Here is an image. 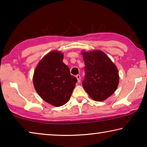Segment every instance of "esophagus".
<instances>
[{"label":"esophagus","mask_w":147,"mask_h":147,"mask_svg":"<svg viewBox=\"0 0 147 147\" xmlns=\"http://www.w3.org/2000/svg\"><path fill=\"white\" fill-rule=\"evenodd\" d=\"M77 80H78V83H80V75H79V74H78V75L76 76Z\"/></svg>","instance_id":"obj_1"}]
</instances>
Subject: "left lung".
<instances>
[{"mask_svg": "<svg viewBox=\"0 0 147 147\" xmlns=\"http://www.w3.org/2000/svg\"><path fill=\"white\" fill-rule=\"evenodd\" d=\"M85 78L82 86L89 96L96 101H103L117 88L119 76L117 67L101 51H83Z\"/></svg>", "mask_w": 147, "mask_h": 147, "instance_id": "left-lung-1", "label": "left lung"}]
</instances>
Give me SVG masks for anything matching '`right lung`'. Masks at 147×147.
Segmentation results:
<instances>
[{
  "label": "right lung",
  "instance_id": "obj_1",
  "mask_svg": "<svg viewBox=\"0 0 147 147\" xmlns=\"http://www.w3.org/2000/svg\"><path fill=\"white\" fill-rule=\"evenodd\" d=\"M63 58L61 52L51 51L39 62L33 76L37 93L47 103L56 107L67 102L77 82Z\"/></svg>",
  "mask_w": 147,
  "mask_h": 147
}]
</instances>
